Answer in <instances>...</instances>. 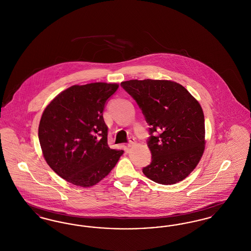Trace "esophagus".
Instances as JSON below:
<instances>
[{
    "label": "esophagus",
    "instance_id": "esophagus-1",
    "mask_svg": "<svg viewBox=\"0 0 251 251\" xmlns=\"http://www.w3.org/2000/svg\"><path fill=\"white\" fill-rule=\"evenodd\" d=\"M135 145V141H134V139L133 138H130V141H129V143L127 144V146L129 147V148H131L132 146H134Z\"/></svg>",
    "mask_w": 251,
    "mask_h": 251
}]
</instances>
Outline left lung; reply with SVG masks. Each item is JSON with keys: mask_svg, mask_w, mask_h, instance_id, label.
<instances>
[{"mask_svg": "<svg viewBox=\"0 0 251 251\" xmlns=\"http://www.w3.org/2000/svg\"><path fill=\"white\" fill-rule=\"evenodd\" d=\"M121 86L134 99L151 126L149 179L174 184L185 179L202 157L205 125L202 108L185 87L167 80H130Z\"/></svg>", "mask_w": 251, "mask_h": 251, "instance_id": "obj_1", "label": "left lung"}]
</instances>
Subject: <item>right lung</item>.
Wrapping results in <instances>:
<instances>
[{
	"label": "right lung",
	"mask_w": 251,
	"mask_h": 251,
	"mask_svg": "<svg viewBox=\"0 0 251 251\" xmlns=\"http://www.w3.org/2000/svg\"><path fill=\"white\" fill-rule=\"evenodd\" d=\"M118 84L72 85L45 108L38 139L50 167L74 185L90 187L105 178L117 165L122 150L107 143L103 109Z\"/></svg>",
	"instance_id": "add662e5"
}]
</instances>
